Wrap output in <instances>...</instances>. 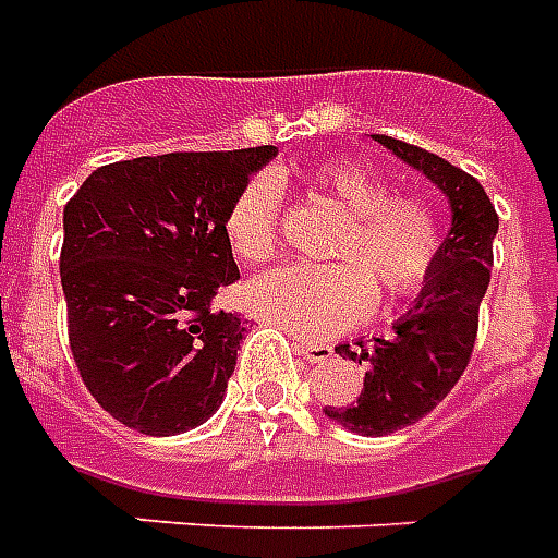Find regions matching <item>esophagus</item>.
<instances>
[{
  "mask_svg": "<svg viewBox=\"0 0 558 558\" xmlns=\"http://www.w3.org/2000/svg\"><path fill=\"white\" fill-rule=\"evenodd\" d=\"M296 350H300V355H303L305 362H312V364L332 362V355H335L332 347H329V343H320V341L296 343Z\"/></svg>",
  "mask_w": 558,
  "mask_h": 558,
  "instance_id": "34e87169",
  "label": "esophagus"
}]
</instances>
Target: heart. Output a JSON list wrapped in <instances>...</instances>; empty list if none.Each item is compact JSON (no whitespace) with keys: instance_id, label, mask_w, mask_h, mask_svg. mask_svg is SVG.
I'll use <instances>...</instances> for the list:
<instances>
[{"instance_id":"heart-1","label":"heart","mask_w":558,"mask_h":558,"mask_svg":"<svg viewBox=\"0 0 558 558\" xmlns=\"http://www.w3.org/2000/svg\"><path fill=\"white\" fill-rule=\"evenodd\" d=\"M312 184L343 211L329 255L335 264H288L258 276L246 303L262 320L300 338H329L374 312L376 291L403 303L433 282L444 253L438 208L421 194H391L379 170L355 158H329ZM282 187L274 175H253L234 194L223 220L226 244L241 262L267 264L279 255Z\"/></svg>"}]
</instances>
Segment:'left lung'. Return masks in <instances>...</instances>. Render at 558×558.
<instances>
[{"mask_svg":"<svg viewBox=\"0 0 558 558\" xmlns=\"http://www.w3.org/2000/svg\"><path fill=\"white\" fill-rule=\"evenodd\" d=\"M405 165L438 184L453 208V226L433 282L393 324L391 338H374L359 350L341 343L338 353L367 362L364 388L355 403L326 405L324 412L359 435H391L412 426L453 391L471 362L483 303L494 264L497 211L471 173L421 146L388 135H371Z\"/></svg>","mask_w":558,"mask_h":558,"instance_id":"8db88e82","label":"left lung"}]
</instances>
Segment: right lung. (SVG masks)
<instances>
[{
	"label": "right lung",
	"instance_id": "1",
	"mask_svg": "<svg viewBox=\"0 0 558 558\" xmlns=\"http://www.w3.org/2000/svg\"><path fill=\"white\" fill-rule=\"evenodd\" d=\"M276 146L96 167L64 205L61 288L75 367L144 435L187 433L223 403L246 324L215 312L241 279L223 220Z\"/></svg>",
	"mask_w": 558,
	"mask_h": 558
}]
</instances>
